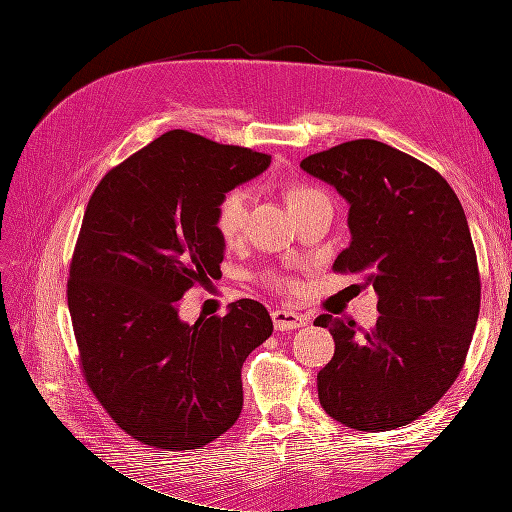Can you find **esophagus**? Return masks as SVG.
Listing matches in <instances>:
<instances>
[{"instance_id":"esophagus-1","label":"esophagus","mask_w":512,"mask_h":512,"mask_svg":"<svg viewBox=\"0 0 512 512\" xmlns=\"http://www.w3.org/2000/svg\"><path fill=\"white\" fill-rule=\"evenodd\" d=\"M271 318H273L275 331H292V329L305 327L307 324V316H303L299 312H292V309H275Z\"/></svg>"}]
</instances>
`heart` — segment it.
Wrapping results in <instances>:
<instances>
[{
  "label": "heart",
  "instance_id": "b5f03b06",
  "mask_svg": "<svg viewBox=\"0 0 512 512\" xmlns=\"http://www.w3.org/2000/svg\"><path fill=\"white\" fill-rule=\"evenodd\" d=\"M316 196H320V192L307 188V185H292L286 194L288 207L297 209ZM247 209H250V196H247V192L243 190H232L220 200L218 213H215V226H218L220 235L226 241H235L241 235L245 218H247Z\"/></svg>",
  "mask_w": 512,
  "mask_h": 512
}]
</instances>
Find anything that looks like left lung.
<instances>
[{
    "label": "left lung",
    "instance_id": "obj_1",
    "mask_svg": "<svg viewBox=\"0 0 512 512\" xmlns=\"http://www.w3.org/2000/svg\"><path fill=\"white\" fill-rule=\"evenodd\" d=\"M301 168L348 203L350 245L333 269L363 275L378 294L376 327L322 314L335 339L318 374L329 416L356 431L416 421L451 389L480 309L466 213L431 166L369 138L314 153Z\"/></svg>",
    "mask_w": 512,
    "mask_h": 512
}]
</instances>
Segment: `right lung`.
I'll use <instances>...</instances> for the list:
<instances>
[{"instance_id":"right-lung-1","label":"right lung","mask_w":512,"mask_h":512,"mask_svg":"<svg viewBox=\"0 0 512 512\" xmlns=\"http://www.w3.org/2000/svg\"><path fill=\"white\" fill-rule=\"evenodd\" d=\"M269 164L267 153L173 130L108 170L89 198L68 309L87 384L138 442L190 451L241 414V367L273 333L267 307L241 299L190 324L179 299L222 275L220 200Z\"/></svg>"}]
</instances>
